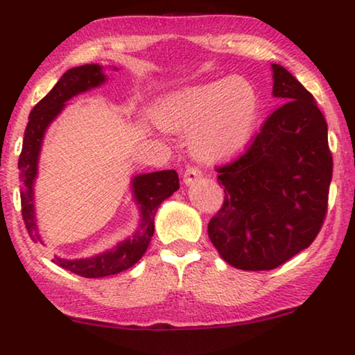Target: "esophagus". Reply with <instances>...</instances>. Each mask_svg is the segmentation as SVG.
I'll return each instance as SVG.
<instances>
[{"instance_id": "34e87169", "label": "esophagus", "mask_w": 355, "mask_h": 355, "mask_svg": "<svg viewBox=\"0 0 355 355\" xmlns=\"http://www.w3.org/2000/svg\"><path fill=\"white\" fill-rule=\"evenodd\" d=\"M200 177H202V171L199 169V167L188 166V167H186L184 173H183V182L186 184H192L196 182V180H199Z\"/></svg>"}]
</instances>
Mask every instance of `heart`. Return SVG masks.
<instances>
[{"label":"heart","instance_id":"b5f03b06","mask_svg":"<svg viewBox=\"0 0 355 355\" xmlns=\"http://www.w3.org/2000/svg\"><path fill=\"white\" fill-rule=\"evenodd\" d=\"M260 98L244 78L233 76L169 95L156 106L158 123L172 133H189L191 148L203 161H224L248 146Z\"/></svg>","mask_w":355,"mask_h":355}]
</instances>
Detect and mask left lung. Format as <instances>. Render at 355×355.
Instances as JSON below:
<instances>
[{
    "label": "left lung",
    "instance_id": "obj_1",
    "mask_svg": "<svg viewBox=\"0 0 355 355\" xmlns=\"http://www.w3.org/2000/svg\"><path fill=\"white\" fill-rule=\"evenodd\" d=\"M272 95L285 101L245 152L216 167L224 203L208 236L224 260L269 271L307 249L327 214L332 153L316 101L290 71L272 64Z\"/></svg>",
    "mask_w": 355,
    "mask_h": 355
}]
</instances>
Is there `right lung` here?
<instances>
[{
    "mask_svg": "<svg viewBox=\"0 0 355 355\" xmlns=\"http://www.w3.org/2000/svg\"><path fill=\"white\" fill-rule=\"evenodd\" d=\"M106 81V75L98 64H86L81 67H73L65 71L55 87L33 107L29 114V122L23 137V147L19 158V169L21 177V216L25 220L28 235L33 241L42 243L37 232L34 216V180L37 177L39 153L44 141L45 131L59 112L64 110L65 103L75 95L86 92L89 89L98 87ZM180 188L178 175L175 171H159L152 173H142L131 180L135 200L141 207V225L133 238L119 243L116 248L80 260H65L55 257L53 263L67 271L81 275L86 279H98L106 275H114L125 271L141 260L146 254L150 239L155 232V214L164 199L171 197Z\"/></svg>",
    "mask_w": 355,
    "mask_h": 355,
    "instance_id": "obj_1",
    "label": "right lung"
}]
</instances>
